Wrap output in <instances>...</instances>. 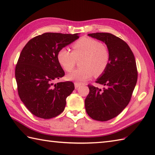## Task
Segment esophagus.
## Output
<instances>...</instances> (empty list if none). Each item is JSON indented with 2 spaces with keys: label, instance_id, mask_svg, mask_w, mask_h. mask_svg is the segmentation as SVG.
Returning <instances> with one entry per match:
<instances>
[{
  "label": "esophagus",
  "instance_id": "obj_1",
  "mask_svg": "<svg viewBox=\"0 0 155 155\" xmlns=\"http://www.w3.org/2000/svg\"><path fill=\"white\" fill-rule=\"evenodd\" d=\"M81 84L80 83H74V87H75V88H77L81 86Z\"/></svg>",
  "mask_w": 155,
  "mask_h": 155
}]
</instances>
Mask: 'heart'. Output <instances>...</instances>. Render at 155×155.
<instances>
[{"label": "heart", "instance_id": "1", "mask_svg": "<svg viewBox=\"0 0 155 155\" xmlns=\"http://www.w3.org/2000/svg\"><path fill=\"white\" fill-rule=\"evenodd\" d=\"M72 52L61 48L57 52L58 63L65 71L71 72L77 61L80 60L81 68L67 76V80L83 83L93 76L103 74L110 61V52L106 45L90 37H83L72 45Z\"/></svg>", "mask_w": 155, "mask_h": 155}]
</instances>
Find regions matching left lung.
Listing matches in <instances>:
<instances>
[{
    "instance_id": "obj_1",
    "label": "left lung",
    "mask_w": 155,
    "mask_h": 155,
    "mask_svg": "<svg viewBox=\"0 0 155 155\" xmlns=\"http://www.w3.org/2000/svg\"><path fill=\"white\" fill-rule=\"evenodd\" d=\"M88 35L104 42L110 57L107 70L96 81L104 85L103 89L88 85L90 91L84 101L85 108L93 119L107 121L129 103L138 77L135 58L127 42L114 35L97 32Z\"/></svg>"
}]
</instances>
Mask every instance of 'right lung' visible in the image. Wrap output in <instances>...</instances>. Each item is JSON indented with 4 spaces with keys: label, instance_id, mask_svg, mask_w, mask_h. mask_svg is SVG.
<instances>
[{
    "label": "right lung",
    "instance_id": "obj_1",
    "mask_svg": "<svg viewBox=\"0 0 155 155\" xmlns=\"http://www.w3.org/2000/svg\"><path fill=\"white\" fill-rule=\"evenodd\" d=\"M78 38V33L46 32L31 39L22 48L15 68L17 90L35 116L48 119L63 112L74 85L71 81L53 83L64 75L57 52Z\"/></svg>",
    "mask_w": 155,
    "mask_h": 155
}]
</instances>
